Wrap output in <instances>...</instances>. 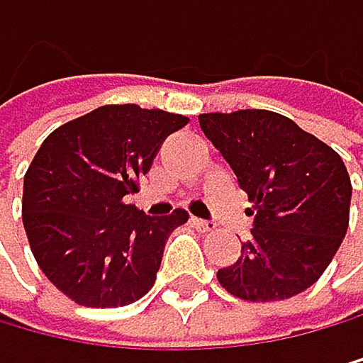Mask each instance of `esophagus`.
I'll return each instance as SVG.
<instances>
[{"instance_id": "obj_1", "label": "esophagus", "mask_w": 363, "mask_h": 363, "mask_svg": "<svg viewBox=\"0 0 363 363\" xmlns=\"http://www.w3.org/2000/svg\"><path fill=\"white\" fill-rule=\"evenodd\" d=\"M193 225L197 227V232H216V223H209V220H202V218H193Z\"/></svg>"}]
</instances>
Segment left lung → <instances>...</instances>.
Returning a JSON list of instances; mask_svg holds the SVG:
<instances>
[{"label":"left lung","mask_w":363,"mask_h":363,"mask_svg":"<svg viewBox=\"0 0 363 363\" xmlns=\"http://www.w3.org/2000/svg\"><path fill=\"white\" fill-rule=\"evenodd\" d=\"M200 127L255 202V229L220 286L247 302L286 300L316 284L348 232L343 159L286 116L264 108L200 113Z\"/></svg>","instance_id":"obj_1"}]
</instances>
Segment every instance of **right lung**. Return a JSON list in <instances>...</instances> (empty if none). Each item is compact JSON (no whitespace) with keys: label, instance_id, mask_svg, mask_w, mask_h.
Returning a JSON list of instances; mask_svg holds the SVG:
<instances>
[{"label":"right lung","instance_id":"right-lung-1","mask_svg":"<svg viewBox=\"0 0 363 363\" xmlns=\"http://www.w3.org/2000/svg\"><path fill=\"white\" fill-rule=\"evenodd\" d=\"M189 118L136 104H106L43 140L24 174L22 223L52 284L77 305L111 309L154 286L163 247L184 209L150 218L127 204L161 143Z\"/></svg>","mask_w":363,"mask_h":363}]
</instances>
